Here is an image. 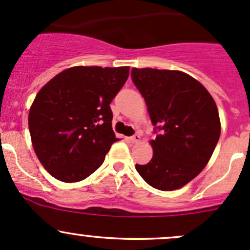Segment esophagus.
Wrapping results in <instances>:
<instances>
[{"label":"esophagus","mask_w":250,"mask_h":250,"mask_svg":"<svg viewBox=\"0 0 250 250\" xmlns=\"http://www.w3.org/2000/svg\"><path fill=\"white\" fill-rule=\"evenodd\" d=\"M130 141L132 142V143H139V141H141V136H139L138 133H136V135L130 137Z\"/></svg>","instance_id":"1"}]
</instances>
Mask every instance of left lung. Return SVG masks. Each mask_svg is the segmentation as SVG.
<instances>
[{"label": "left lung", "instance_id": "8db88e82", "mask_svg": "<svg viewBox=\"0 0 250 250\" xmlns=\"http://www.w3.org/2000/svg\"><path fill=\"white\" fill-rule=\"evenodd\" d=\"M156 138L154 156L137 171L154 188H181L205 168L221 136L218 109L206 88L176 70L133 68Z\"/></svg>", "mask_w": 250, "mask_h": 250}]
</instances>
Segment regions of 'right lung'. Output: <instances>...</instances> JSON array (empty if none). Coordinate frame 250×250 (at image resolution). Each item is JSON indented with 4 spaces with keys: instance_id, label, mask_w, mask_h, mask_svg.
Here are the masks:
<instances>
[{
    "instance_id": "1",
    "label": "right lung",
    "mask_w": 250,
    "mask_h": 250,
    "mask_svg": "<svg viewBox=\"0 0 250 250\" xmlns=\"http://www.w3.org/2000/svg\"><path fill=\"white\" fill-rule=\"evenodd\" d=\"M128 71V66H74L37 94L28 114L29 133L40 163L53 178L81 181L103 165L118 141L109 104Z\"/></svg>"
}]
</instances>
